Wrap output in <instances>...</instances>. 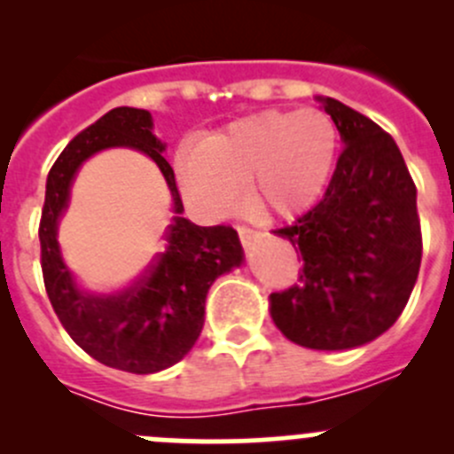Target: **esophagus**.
I'll return each mask as SVG.
<instances>
[{"mask_svg": "<svg viewBox=\"0 0 454 454\" xmlns=\"http://www.w3.org/2000/svg\"><path fill=\"white\" fill-rule=\"evenodd\" d=\"M237 232H239V239H241V244H244V246L253 244L254 237H256V232L248 226H237Z\"/></svg>", "mask_w": 454, "mask_h": 454, "instance_id": "1", "label": "esophagus"}]
</instances>
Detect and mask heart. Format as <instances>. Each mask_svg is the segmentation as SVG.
Returning <instances> with one entry per match:
<instances>
[{
	"label": "heart",
	"mask_w": 454,
	"mask_h": 454,
	"mask_svg": "<svg viewBox=\"0 0 454 454\" xmlns=\"http://www.w3.org/2000/svg\"><path fill=\"white\" fill-rule=\"evenodd\" d=\"M336 155V125L318 109L254 114L208 136L182 167L184 198L206 215L232 208L244 186L259 219H286L318 200Z\"/></svg>",
	"instance_id": "1"
}]
</instances>
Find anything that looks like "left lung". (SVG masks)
<instances>
[{
	"mask_svg": "<svg viewBox=\"0 0 454 454\" xmlns=\"http://www.w3.org/2000/svg\"><path fill=\"white\" fill-rule=\"evenodd\" d=\"M345 142L323 200L274 235L292 241L299 283L270 294L287 340L340 351L387 332L418 281V189L395 140L336 98H318Z\"/></svg>",
	"mask_w": 454,
	"mask_h": 454,
	"instance_id": "obj_1",
	"label": "left lung"
}]
</instances>
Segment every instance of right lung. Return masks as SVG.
<instances>
[{"label":"right lung","instance_id":"add662e5","mask_svg":"<svg viewBox=\"0 0 454 454\" xmlns=\"http://www.w3.org/2000/svg\"><path fill=\"white\" fill-rule=\"evenodd\" d=\"M151 129L153 121L146 109L116 107L74 136L50 168L39 223L45 292L61 325L91 358L129 373H155L180 363L204 327L206 294L215 278L244 261L235 228L195 226L182 217L176 173ZM109 145H131L159 164L176 215L165 248L145 272L122 291L96 295L75 283L60 256L56 232L78 167Z\"/></svg>","mask_w":454,"mask_h":454}]
</instances>
